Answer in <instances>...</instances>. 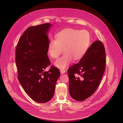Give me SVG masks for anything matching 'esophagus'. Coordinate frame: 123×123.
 <instances>
[{"mask_svg":"<svg viewBox=\"0 0 123 123\" xmlns=\"http://www.w3.org/2000/svg\"><path fill=\"white\" fill-rule=\"evenodd\" d=\"M60 73L61 74H63V73H64L66 72V71L64 70V69H60Z\"/></svg>","mask_w":123,"mask_h":123,"instance_id":"obj_1","label":"esophagus"}]
</instances>
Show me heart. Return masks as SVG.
I'll return each mask as SVG.
<instances>
[{"label": "heart", "instance_id": "heart-1", "mask_svg": "<svg viewBox=\"0 0 123 123\" xmlns=\"http://www.w3.org/2000/svg\"><path fill=\"white\" fill-rule=\"evenodd\" d=\"M90 42V35L86 30L73 28L64 29L56 35V40H50L48 45L49 53L53 58H57L64 54L55 62V65L60 69L65 68L72 60H78L84 56Z\"/></svg>", "mask_w": 123, "mask_h": 123}]
</instances>
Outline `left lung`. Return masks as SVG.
Listing matches in <instances>:
<instances>
[{
    "label": "left lung",
    "mask_w": 123,
    "mask_h": 123,
    "mask_svg": "<svg viewBox=\"0 0 123 123\" xmlns=\"http://www.w3.org/2000/svg\"><path fill=\"white\" fill-rule=\"evenodd\" d=\"M106 63L104 45L101 41L94 42L79 62L68 70L69 91L72 98L82 101L94 94L105 71Z\"/></svg>",
    "instance_id": "8db88e82"
}]
</instances>
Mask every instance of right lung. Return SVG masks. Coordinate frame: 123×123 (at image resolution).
I'll list each match as a JSON object with an SVG mask.
<instances>
[{
	"instance_id": "add662e5",
	"label": "right lung",
	"mask_w": 123,
	"mask_h": 123,
	"mask_svg": "<svg viewBox=\"0 0 123 123\" xmlns=\"http://www.w3.org/2000/svg\"><path fill=\"white\" fill-rule=\"evenodd\" d=\"M51 25L47 23L27 29L18 41L15 62L18 79L23 89L35 101L44 103L54 94L56 83L60 73L50 65L47 55L49 40L47 33Z\"/></svg>"
}]
</instances>
